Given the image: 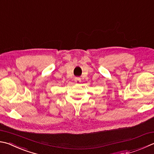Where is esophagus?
<instances>
[{
  "mask_svg": "<svg viewBox=\"0 0 154 154\" xmlns=\"http://www.w3.org/2000/svg\"><path fill=\"white\" fill-rule=\"evenodd\" d=\"M75 83H79L81 82V79L79 77H76L75 79Z\"/></svg>",
  "mask_w": 154,
  "mask_h": 154,
  "instance_id": "1",
  "label": "esophagus"
}]
</instances>
